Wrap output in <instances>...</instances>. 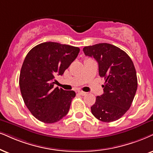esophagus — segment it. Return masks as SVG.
<instances>
[{
  "label": "esophagus",
  "mask_w": 153,
  "mask_h": 153,
  "mask_svg": "<svg viewBox=\"0 0 153 153\" xmlns=\"http://www.w3.org/2000/svg\"><path fill=\"white\" fill-rule=\"evenodd\" d=\"M78 92V94H80V95H82V96H84V95H85V94H87L85 92H83V91H81V90H79Z\"/></svg>",
  "instance_id": "obj_1"
}]
</instances>
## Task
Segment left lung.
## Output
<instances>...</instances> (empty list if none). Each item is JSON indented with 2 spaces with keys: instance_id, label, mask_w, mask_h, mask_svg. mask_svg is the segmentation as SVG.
<instances>
[{
  "instance_id": "8db88e82",
  "label": "left lung",
  "mask_w": 153,
  "mask_h": 153,
  "mask_svg": "<svg viewBox=\"0 0 153 153\" xmlns=\"http://www.w3.org/2000/svg\"><path fill=\"white\" fill-rule=\"evenodd\" d=\"M83 51L97 61L100 76L105 79L104 93L96 97L92 114L103 122L117 121L131 107L137 90L132 60L123 50L107 43L85 46Z\"/></svg>"
}]
</instances>
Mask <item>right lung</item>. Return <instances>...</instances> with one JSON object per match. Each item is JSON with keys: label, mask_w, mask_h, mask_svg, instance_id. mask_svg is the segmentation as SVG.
I'll return each instance as SVG.
<instances>
[{"label": "right lung", "mask_w": 153, "mask_h": 153, "mask_svg": "<svg viewBox=\"0 0 153 153\" xmlns=\"http://www.w3.org/2000/svg\"><path fill=\"white\" fill-rule=\"evenodd\" d=\"M79 52L78 47L51 42L38 44L29 51L19 84L25 105L36 119L53 123L68 114L75 92L54 88V78L63 74Z\"/></svg>", "instance_id": "1"}]
</instances>
